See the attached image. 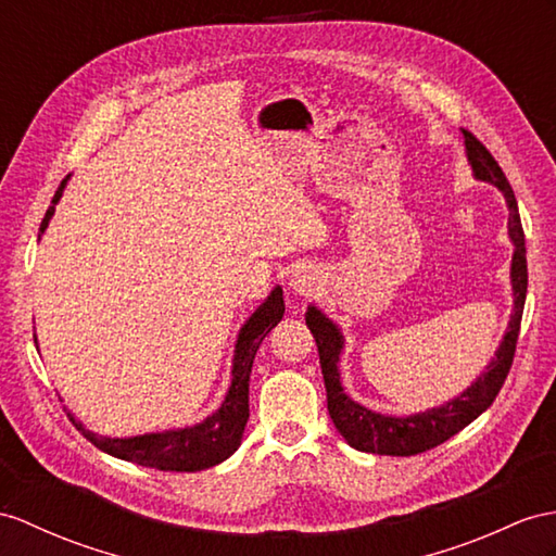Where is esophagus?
Wrapping results in <instances>:
<instances>
[{
  "label": "esophagus",
  "mask_w": 556,
  "mask_h": 556,
  "mask_svg": "<svg viewBox=\"0 0 556 556\" xmlns=\"http://www.w3.org/2000/svg\"><path fill=\"white\" fill-rule=\"evenodd\" d=\"M290 288L300 294H311L316 290V274H311L306 268L294 270L290 276Z\"/></svg>",
  "instance_id": "obj_1"
}]
</instances>
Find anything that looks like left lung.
Returning <instances> with one entry per match:
<instances>
[{
	"instance_id": "obj_1",
	"label": "left lung",
	"mask_w": 556,
	"mask_h": 556,
	"mask_svg": "<svg viewBox=\"0 0 556 556\" xmlns=\"http://www.w3.org/2000/svg\"><path fill=\"white\" fill-rule=\"evenodd\" d=\"M465 137V151L471 165L473 176L479 181H489L497 186V191L505 195L509 207V238L514 242V256H511V292H514V311L509 316L507 332L500 342L495 358L485 365V370L471 382L463 394L453 401L439 405V408H429L425 413L394 417L375 413L365 405L351 401L340 382V354L344 349V337L340 328L325 316L316 306L306 308V325L311 334H314L318 356H320V370L325 380V391H328V413L337 431L346 439L351 448L375 455H396L408 457L437 448L443 441L455 437L471 425L485 408H491L497 391L503 389L507 372L511 368L514 351H517L519 328H521V314L526 302V286H528V268H526V240L521 228V216L517 207V198H514L511 186L507 181L505 172L500 169L495 157L491 155L471 131L463 129Z\"/></svg>"
}]
</instances>
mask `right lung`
<instances>
[{"label": "right lung", "instance_id": "right-lung-1", "mask_svg": "<svg viewBox=\"0 0 556 556\" xmlns=\"http://www.w3.org/2000/svg\"><path fill=\"white\" fill-rule=\"evenodd\" d=\"M65 181H61L51 207L47 210L42 228H39L42 233L49 226L53 210H56V202L63 195ZM282 314H286L282 288H274V292L266 296V302L254 311L238 334L231 370L233 380L231 387H228L222 408L212 413L207 419H202L200 425L131 439H105L85 429V425L77 422L71 410H67V417H71L77 431H83V437L97 445L99 451L127 459V463H137L141 467H153L162 471H200L219 465L238 451L242 431H245L250 419V372L256 349L264 342V337L282 320Z\"/></svg>", "mask_w": 556, "mask_h": 556}]
</instances>
